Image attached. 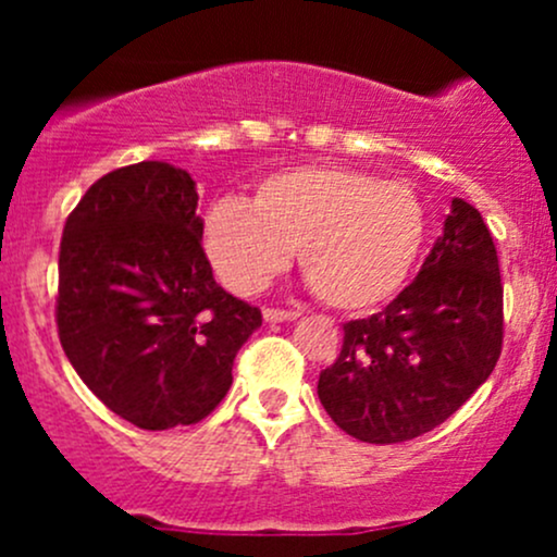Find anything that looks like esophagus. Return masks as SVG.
<instances>
[{"label":"esophagus","instance_id":"34e87169","mask_svg":"<svg viewBox=\"0 0 557 557\" xmlns=\"http://www.w3.org/2000/svg\"><path fill=\"white\" fill-rule=\"evenodd\" d=\"M264 319H267V322H293V319H298V311H293V309H264Z\"/></svg>","mask_w":557,"mask_h":557}]
</instances>
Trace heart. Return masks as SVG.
<instances>
[{
    "label": "heart",
    "instance_id": "heart-1",
    "mask_svg": "<svg viewBox=\"0 0 557 557\" xmlns=\"http://www.w3.org/2000/svg\"><path fill=\"white\" fill-rule=\"evenodd\" d=\"M417 190L367 170L300 164L267 175L251 201L222 198L203 216V246L238 293L264 287L290 261L337 311L380 309L406 283L424 243Z\"/></svg>",
    "mask_w": 557,
    "mask_h": 557
}]
</instances>
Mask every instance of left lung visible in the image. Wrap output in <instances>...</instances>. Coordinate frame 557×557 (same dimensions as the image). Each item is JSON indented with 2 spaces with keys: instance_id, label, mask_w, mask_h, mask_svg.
<instances>
[{
  "instance_id": "left-lung-1",
  "label": "left lung",
  "mask_w": 557,
  "mask_h": 557,
  "mask_svg": "<svg viewBox=\"0 0 557 557\" xmlns=\"http://www.w3.org/2000/svg\"><path fill=\"white\" fill-rule=\"evenodd\" d=\"M503 350V283L482 214L453 198L443 235L387 309L343 324V350L319 374L330 419L361 443L432 432L492 374Z\"/></svg>"
}]
</instances>
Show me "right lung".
I'll list each match as a JSON object with an SVG mask.
<instances>
[{
	"mask_svg": "<svg viewBox=\"0 0 557 557\" xmlns=\"http://www.w3.org/2000/svg\"><path fill=\"white\" fill-rule=\"evenodd\" d=\"M188 172L138 162L99 177L65 222L57 330L73 369L140 430L196 424L233 385L261 311L216 285Z\"/></svg>",
	"mask_w": 557,
	"mask_h": 557,
	"instance_id": "add662e5",
	"label": "right lung"
}]
</instances>
